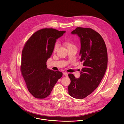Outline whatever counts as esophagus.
Here are the masks:
<instances>
[{
	"label": "esophagus",
	"instance_id": "esophagus-1",
	"mask_svg": "<svg viewBox=\"0 0 124 124\" xmlns=\"http://www.w3.org/2000/svg\"><path fill=\"white\" fill-rule=\"evenodd\" d=\"M63 75H64L65 76H66V77H68V73H67V72H64V73H63Z\"/></svg>",
	"mask_w": 124,
	"mask_h": 124
}]
</instances>
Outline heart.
Returning <instances> with one entry per match:
<instances>
[{
  "label": "heart",
  "instance_id": "obj_1",
  "mask_svg": "<svg viewBox=\"0 0 124 124\" xmlns=\"http://www.w3.org/2000/svg\"><path fill=\"white\" fill-rule=\"evenodd\" d=\"M64 44L66 46V47H67L68 49L70 48V47H73V46H75L72 43V42H71L70 41H69V40L65 41ZM59 44L57 42H56L55 43H54V46H53V52L54 53L56 52L57 51V50L59 48Z\"/></svg>",
  "mask_w": 124,
  "mask_h": 124
}]
</instances>
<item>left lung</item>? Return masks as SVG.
I'll list each match as a JSON object with an SVG mask.
<instances>
[{"label":"left lung","instance_id":"obj_1","mask_svg":"<svg viewBox=\"0 0 124 124\" xmlns=\"http://www.w3.org/2000/svg\"><path fill=\"white\" fill-rule=\"evenodd\" d=\"M71 33L80 37L79 56L84 67L78 78L69 74L71 81L69 94L76 99H83L98 87L102 79L107 67V51L101 35L91 28L77 27Z\"/></svg>","mask_w":124,"mask_h":124}]
</instances>
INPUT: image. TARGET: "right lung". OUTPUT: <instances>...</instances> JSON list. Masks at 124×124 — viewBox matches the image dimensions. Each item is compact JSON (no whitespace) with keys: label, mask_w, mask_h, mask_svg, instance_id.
I'll return each instance as SVG.
<instances>
[{"label":"right lung","mask_w":124,"mask_h":124,"mask_svg":"<svg viewBox=\"0 0 124 124\" xmlns=\"http://www.w3.org/2000/svg\"><path fill=\"white\" fill-rule=\"evenodd\" d=\"M65 32L52 28L42 29L34 33L25 44L20 70L29 92L36 98L45 99L49 96L62 76L60 71L48 69L46 62L56 39Z\"/></svg>","instance_id":"1"}]
</instances>
